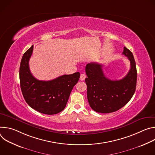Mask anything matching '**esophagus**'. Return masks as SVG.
I'll return each mask as SVG.
<instances>
[{"label":"esophagus","instance_id":"obj_1","mask_svg":"<svg viewBox=\"0 0 155 155\" xmlns=\"http://www.w3.org/2000/svg\"><path fill=\"white\" fill-rule=\"evenodd\" d=\"M86 75L84 74H81L80 75V80L83 81V80H84V79L86 78Z\"/></svg>","mask_w":155,"mask_h":155}]
</instances>
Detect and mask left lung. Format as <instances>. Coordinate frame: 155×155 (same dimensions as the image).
Wrapping results in <instances>:
<instances>
[{
	"label": "left lung",
	"mask_w": 155,
	"mask_h": 155,
	"mask_svg": "<svg viewBox=\"0 0 155 155\" xmlns=\"http://www.w3.org/2000/svg\"><path fill=\"white\" fill-rule=\"evenodd\" d=\"M123 54L130 61V69L127 74L119 80L107 78L102 64L91 62L86 65L87 101L96 112L107 114L117 111L130 100L135 93L137 74L134 56L125 47Z\"/></svg>",
	"instance_id": "1"
}]
</instances>
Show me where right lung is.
<instances>
[{
  "instance_id": "add662e5",
  "label": "right lung",
  "mask_w": 155,
  "mask_h": 155,
  "mask_svg": "<svg viewBox=\"0 0 155 155\" xmlns=\"http://www.w3.org/2000/svg\"><path fill=\"white\" fill-rule=\"evenodd\" d=\"M33 45L22 58L19 68L21 90L28 104L46 115L57 114L64 109L74 86L80 78V73L64 75L50 81L36 79L31 74L29 61Z\"/></svg>"
}]
</instances>
